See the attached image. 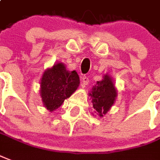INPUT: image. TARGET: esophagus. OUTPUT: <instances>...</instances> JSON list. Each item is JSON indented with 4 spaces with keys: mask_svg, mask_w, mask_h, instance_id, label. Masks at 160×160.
I'll use <instances>...</instances> for the list:
<instances>
[{
    "mask_svg": "<svg viewBox=\"0 0 160 160\" xmlns=\"http://www.w3.org/2000/svg\"><path fill=\"white\" fill-rule=\"evenodd\" d=\"M88 82H89V80H88V78L87 77H82V85L84 87L85 85L88 84Z\"/></svg>",
    "mask_w": 160,
    "mask_h": 160,
    "instance_id": "34e87169",
    "label": "esophagus"
}]
</instances>
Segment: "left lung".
I'll use <instances>...</instances> for the list:
<instances>
[{
	"mask_svg": "<svg viewBox=\"0 0 160 160\" xmlns=\"http://www.w3.org/2000/svg\"><path fill=\"white\" fill-rule=\"evenodd\" d=\"M88 95L93 103L94 112L99 116L106 115L115 104L117 97V89L112 78L106 73L101 81H98L93 86Z\"/></svg>",
	"mask_w": 160,
	"mask_h": 160,
	"instance_id": "8db88e82",
	"label": "left lung"
}]
</instances>
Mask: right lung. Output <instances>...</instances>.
I'll return each mask as SVG.
<instances>
[{
  "label": "right lung",
  "mask_w": 160,
  "mask_h": 160,
  "mask_svg": "<svg viewBox=\"0 0 160 160\" xmlns=\"http://www.w3.org/2000/svg\"><path fill=\"white\" fill-rule=\"evenodd\" d=\"M80 80L76 71L67 70L58 62L44 71L40 79V97L44 106L52 112L57 110L78 89Z\"/></svg>",
  "instance_id": "right-lung-1"
}]
</instances>
